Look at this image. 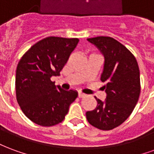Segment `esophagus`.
Instances as JSON below:
<instances>
[{"label":"esophagus","instance_id":"esophagus-1","mask_svg":"<svg viewBox=\"0 0 154 154\" xmlns=\"http://www.w3.org/2000/svg\"><path fill=\"white\" fill-rule=\"evenodd\" d=\"M86 96H87L86 94L82 93V92H78V97H79V98H82V97H85Z\"/></svg>","mask_w":154,"mask_h":154}]
</instances>
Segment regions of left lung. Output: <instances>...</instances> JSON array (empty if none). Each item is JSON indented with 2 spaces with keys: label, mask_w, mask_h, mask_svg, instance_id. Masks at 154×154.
Returning <instances> with one entry per match:
<instances>
[{
  "label": "left lung",
  "mask_w": 154,
  "mask_h": 154,
  "mask_svg": "<svg viewBox=\"0 0 154 154\" xmlns=\"http://www.w3.org/2000/svg\"><path fill=\"white\" fill-rule=\"evenodd\" d=\"M105 58L100 80L106 100H96V109L86 113L88 122L102 130H110L125 121L134 109L140 94V75L136 58L128 48L111 37L87 38Z\"/></svg>",
  "instance_id": "8db88e82"
}]
</instances>
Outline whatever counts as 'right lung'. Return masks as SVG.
<instances>
[{"instance_id":"add662e5","label":"right lung","mask_w":154,"mask_h":154,"mask_svg":"<svg viewBox=\"0 0 154 154\" xmlns=\"http://www.w3.org/2000/svg\"><path fill=\"white\" fill-rule=\"evenodd\" d=\"M78 38L47 37L34 44L19 62L15 75L16 99L23 113L38 125L62 122L77 91L63 90L51 81L59 76Z\"/></svg>"}]
</instances>
